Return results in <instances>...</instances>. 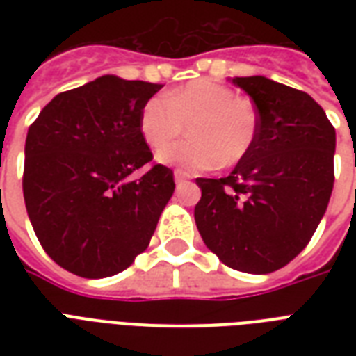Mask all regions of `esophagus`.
Listing matches in <instances>:
<instances>
[{"label": "esophagus", "instance_id": "1", "mask_svg": "<svg viewBox=\"0 0 356 356\" xmlns=\"http://www.w3.org/2000/svg\"><path fill=\"white\" fill-rule=\"evenodd\" d=\"M173 177H175L177 183H181V181H184V179H188V173L183 172V170H175V172H173Z\"/></svg>", "mask_w": 356, "mask_h": 356}]
</instances>
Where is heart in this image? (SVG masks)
<instances>
[{
    "label": "heart",
    "instance_id": "heart-1",
    "mask_svg": "<svg viewBox=\"0 0 356 356\" xmlns=\"http://www.w3.org/2000/svg\"><path fill=\"white\" fill-rule=\"evenodd\" d=\"M188 124L192 140L165 148ZM259 111L245 97L212 79H195L151 97L140 113V133L159 151V162L200 172L234 166L251 153L259 136Z\"/></svg>",
    "mask_w": 356,
    "mask_h": 356
}]
</instances>
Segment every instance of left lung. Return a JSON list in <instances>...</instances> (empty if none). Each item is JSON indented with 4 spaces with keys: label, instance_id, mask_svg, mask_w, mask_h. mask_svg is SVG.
Instances as JSON below:
<instances>
[{
    "label": "left lung",
    "instance_id": "obj_1",
    "mask_svg": "<svg viewBox=\"0 0 356 356\" xmlns=\"http://www.w3.org/2000/svg\"><path fill=\"white\" fill-rule=\"evenodd\" d=\"M259 111L253 149L227 177L195 179L203 242L223 264L271 273L310 242L331 200L337 133L307 94L264 75L233 77Z\"/></svg>",
    "mask_w": 356,
    "mask_h": 356
}]
</instances>
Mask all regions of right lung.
Segmentation results:
<instances>
[{
  "label": "right lung",
  "instance_id": "right-lung-1",
  "mask_svg": "<svg viewBox=\"0 0 356 356\" xmlns=\"http://www.w3.org/2000/svg\"><path fill=\"white\" fill-rule=\"evenodd\" d=\"M162 85L102 75L63 92L27 131L24 200L42 248L86 279L116 275L147 249L175 183L151 162L140 113Z\"/></svg>",
  "mask_w": 356,
  "mask_h": 356
}]
</instances>
